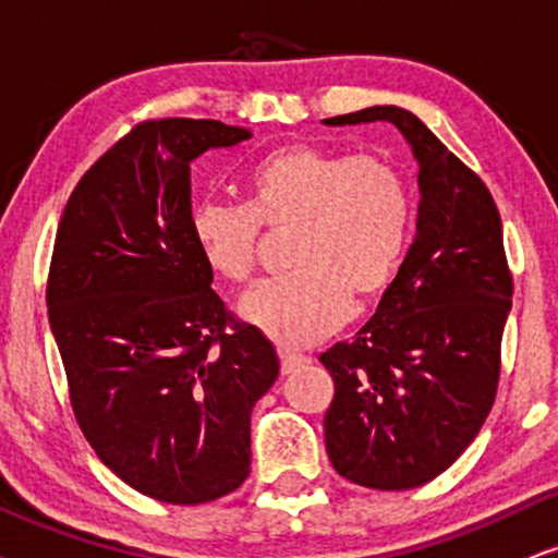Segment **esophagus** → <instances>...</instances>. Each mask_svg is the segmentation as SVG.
<instances>
[{
    "instance_id": "34e87169",
    "label": "esophagus",
    "mask_w": 558,
    "mask_h": 558,
    "mask_svg": "<svg viewBox=\"0 0 558 558\" xmlns=\"http://www.w3.org/2000/svg\"><path fill=\"white\" fill-rule=\"evenodd\" d=\"M306 363H308L306 355H299V352H291V350H280V371L283 373L299 371Z\"/></svg>"
}]
</instances>
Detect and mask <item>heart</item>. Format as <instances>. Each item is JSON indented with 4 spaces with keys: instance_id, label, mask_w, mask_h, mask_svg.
<instances>
[{
    "instance_id": "1",
    "label": "heart",
    "mask_w": 558,
    "mask_h": 558,
    "mask_svg": "<svg viewBox=\"0 0 558 558\" xmlns=\"http://www.w3.org/2000/svg\"><path fill=\"white\" fill-rule=\"evenodd\" d=\"M412 221V195L391 161L293 144L246 174V203L203 201L190 231L210 270L252 280L263 227L295 229L283 280L246 293L239 312L286 348L327 337L357 303L378 299L399 270Z\"/></svg>"
}]
</instances>
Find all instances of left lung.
Wrapping results in <instances>:
<instances>
[{
    "label": "left lung",
    "mask_w": 558,
    "mask_h": 558,
    "mask_svg": "<svg viewBox=\"0 0 558 558\" xmlns=\"http://www.w3.org/2000/svg\"><path fill=\"white\" fill-rule=\"evenodd\" d=\"M393 123L420 165L417 234L376 314L319 361L335 378L324 440L335 471L368 489H414L471 446L497 397L512 275L495 197L397 105L327 125Z\"/></svg>",
    "instance_id": "8db88e82"
}]
</instances>
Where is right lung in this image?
<instances>
[{
  "label": "right lung",
  "mask_w": 558,
  "mask_h": 558,
  "mask_svg": "<svg viewBox=\"0 0 558 558\" xmlns=\"http://www.w3.org/2000/svg\"><path fill=\"white\" fill-rule=\"evenodd\" d=\"M252 138L221 121H146L92 165L56 231L46 303L74 417L112 474L167 505L250 476L272 342L210 288L190 231V161Z\"/></svg>",
  "instance_id": "right-lung-1"
}]
</instances>
